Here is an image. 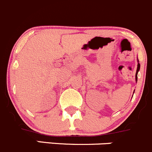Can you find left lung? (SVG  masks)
<instances>
[{"instance_id": "obj_1", "label": "left lung", "mask_w": 152, "mask_h": 152, "mask_svg": "<svg viewBox=\"0 0 152 152\" xmlns=\"http://www.w3.org/2000/svg\"><path fill=\"white\" fill-rule=\"evenodd\" d=\"M137 72H136V75H135V79H136V82H137V73L138 72H139L140 70V64L139 63V60H138V58H137Z\"/></svg>"}]
</instances>
